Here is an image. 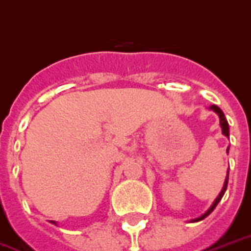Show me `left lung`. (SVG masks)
<instances>
[{"mask_svg": "<svg viewBox=\"0 0 251 251\" xmlns=\"http://www.w3.org/2000/svg\"><path fill=\"white\" fill-rule=\"evenodd\" d=\"M210 109H211V110H214L215 113H217V114L220 116V124H221V127H222V133H224V134L226 135V137H229V124H227V121H226V118H225L224 111L221 110V109L218 106H215V105H211ZM227 150H229V149H227ZM227 181H229V172H227V177H226V181H225V185H224V187H222V192L220 193V196L217 197V200H215V201L213 202V205L210 206V209L206 211L205 214L201 215L200 218H197V220H194V222H197V221L203 220V218H206L207 215L210 214L211 211L214 210L215 206L218 205V202H220L221 200H222V197H224L225 192H226V189H227Z\"/></svg>", "mask_w": 251, "mask_h": 251, "instance_id": "obj_1", "label": "left lung"}]
</instances>
